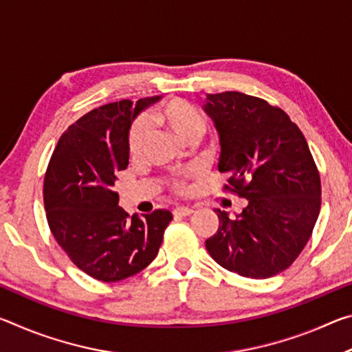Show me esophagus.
I'll return each mask as SVG.
<instances>
[{
	"label": "esophagus",
	"mask_w": 352,
	"mask_h": 352,
	"mask_svg": "<svg viewBox=\"0 0 352 352\" xmlns=\"http://www.w3.org/2000/svg\"><path fill=\"white\" fill-rule=\"evenodd\" d=\"M174 216L175 217H186V216H190L192 214V208H188V206H177L174 211Z\"/></svg>",
	"instance_id": "34e87169"
}]
</instances>
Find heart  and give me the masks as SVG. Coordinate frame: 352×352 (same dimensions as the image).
<instances>
[{
	"label": "heart",
	"mask_w": 352,
	"mask_h": 352,
	"mask_svg": "<svg viewBox=\"0 0 352 352\" xmlns=\"http://www.w3.org/2000/svg\"><path fill=\"white\" fill-rule=\"evenodd\" d=\"M148 122L153 126H163L172 130L178 138H182L188 144H195L204 136L206 130V121L197 107L186 102L183 99H170L169 102L153 109L148 113ZM148 136V126L146 121H138L132 127L127 140L129 157L136 160L144 151ZM199 175V169L189 168L178 172L168 178V186L172 192L186 194L189 190V183Z\"/></svg>",
	"instance_id": "heart-1"
}]
</instances>
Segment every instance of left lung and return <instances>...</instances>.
Wrapping results in <instances>:
<instances>
[{
    "label": "left lung",
    "instance_id": "obj_1",
    "mask_svg": "<svg viewBox=\"0 0 352 352\" xmlns=\"http://www.w3.org/2000/svg\"><path fill=\"white\" fill-rule=\"evenodd\" d=\"M205 111L220 136L223 190L247 199L236 219L214 210L219 230L205 245L237 275L265 279L294 264L311 239L321 182L305 135L287 113L239 91L210 94Z\"/></svg>",
    "mask_w": 352,
    "mask_h": 352
}]
</instances>
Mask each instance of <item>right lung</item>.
<instances>
[{"mask_svg": "<svg viewBox=\"0 0 352 352\" xmlns=\"http://www.w3.org/2000/svg\"><path fill=\"white\" fill-rule=\"evenodd\" d=\"M158 96L133 104H105L71 124L51 155L43 182L47 225L71 262L102 283L122 281L157 258L166 210L129 216L115 192L118 174L129 166V129Z\"/></svg>", "mask_w": 352, "mask_h": 352, "instance_id": "add662e5", "label": "right lung"}]
</instances>
